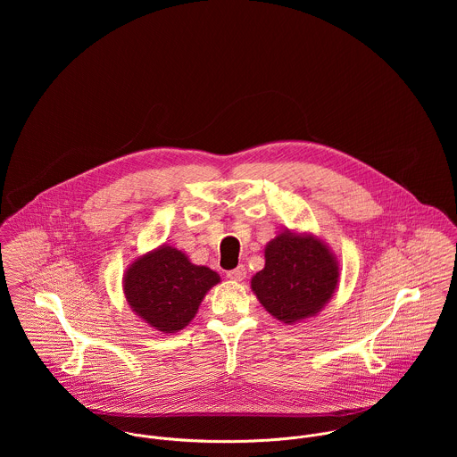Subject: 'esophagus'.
I'll return each instance as SVG.
<instances>
[{
  "label": "esophagus",
  "instance_id": "1",
  "mask_svg": "<svg viewBox=\"0 0 457 457\" xmlns=\"http://www.w3.org/2000/svg\"><path fill=\"white\" fill-rule=\"evenodd\" d=\"M227 276H228L230 279H234V281H243V279L246 278V269H245V265H237L236 269L228 270Z\"/></svg>",
  "mask_w": 457,
  "mask_h": 457
}]
</instances>
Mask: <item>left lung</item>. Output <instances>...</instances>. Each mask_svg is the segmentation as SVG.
Segmentation results:
<instances>
[{
	"label": "left lung",
	"instance_id": "left-lung-1",
	"mask_svg": "<svg viewBox=\"0 0 457 457\" xmlns=\"http://www.w3.org/2000/svg\"><path fill=\"white\" fill-rule=\"evenodd\" d=\"M263 257L252 290L265 312L287 326L317 317L337 288V261L313 234L283 230L267 243Z\"/></svg>",
	"mask_w": 457,
	"mask_h": 457
}]
</instances>
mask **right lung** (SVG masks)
<instances>
[{
	"label": "right lung",
	"mask_w": 457,
	"mask_h": 457,
	"mask_svg": "<svg viewBox=\"0 0 457 457\" xmlns=\"http://www.w3.org/2000/svg\"><path fill=\"white\" fill-rule=\"evenodd\" d=\"M220 274L195 265L178 248L162 245L131 262L123 292L131 312L163 334L188 326Z\"/></svg>",
	"instance_id": "obj_1"
}]
</instances>
